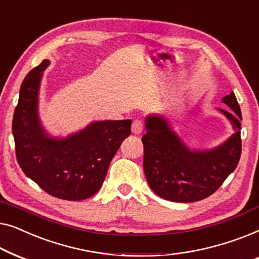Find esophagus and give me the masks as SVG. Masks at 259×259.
<instances>
[{
    "label": "esophagus",
    "instance_id": "1",
    "mask_svg": "<svg viewBox=\"0 0 259 259\" xmlns=\"http://www.w3.org/2000/svg\"><path fill=\"white\" fill-rule=\"evenodd\" d=\"M143 129H144V124L141 119H135V121L133 122V124H131V131H133V134H135V135L142 134Z\"/></svg>",
    "mask_w": 259,
    "mask_h": 259
}]
</instances>
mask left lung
Segmentation results:
<instances>
[{
    "label": "left lung",
    "mask_w": 259,
    "mask_h": 259,
    "mask_svg": "<svg viewBox=\"0 0 259 259\" xmlns=\"http://www.w3.org/2000/svg\"><path fill=\"white\" fill-rule=\"evenodd\" d=\"M230 110L217 109L235 133L212 149H190L163 115L145 117L143 169L151 190L171 202H197L212 195L236 169L240 152L242 112L234 93L222 98Z\"/></svg>",
    "instance_id": "1"
}]
</instances>
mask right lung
<instances>
[{
  "label": "right lung",
  "mask_w": 259,
  "mask_h": 259,
  "mask_svg": "<svg viewBox=\"0 0 259 259\" xmlns=\"http://www.w3.org/2000/svg\"><path fill=\"white\" fill-rule=\"evenodd\" d=\"M49 64L43 60L21 84L13 118L16 158L25 176L49 195L82 201L100 190L112 157L131 133V119L95 121L67 137L52 136L38 115L42 76Z\"/></svg>",
  "instance_id": "add662e5"
}]
</instances>
